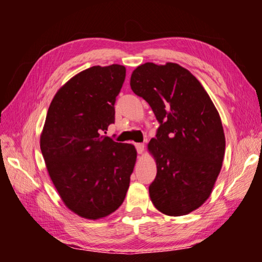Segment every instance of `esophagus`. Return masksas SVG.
I'll return each instance as SVG.
<instances>
[{"label":"esophagus","mask_w":262,"mask_h":262,"mask_svg":"<svg viewBox=\"0 0 262 262\" xmlns=\"http://www.w3.org/2000/svg\"><path fill=\"white\" fill-rule=\"evenodd\" d=\"M136 150H137V154L142 155L144 152V144L143 143H136Z\"/></svg>","instance_id":"obj_1"}]
</instances>
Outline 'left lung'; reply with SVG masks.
<instances>
[{
  "label": "left lung",
  "instance_id": "8db88e82",
  "mask_svg": "<svg viewBox=\"0 0 262 262\" xmlns=\"http://www.w3.org/2000/svg\"><path fill=\"white\" fill-rule=\"evenodd\" d=\"M130 88L161 123L148 143L157 166L149 196L163 214L187 215L210 196L223 164L225 136L219 111L198 78L173 62L139 66Z\"/></svg>",
  "mask_w": 262,
  "mask_h": 262
}]
</instances>
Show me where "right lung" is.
<instances>
[{
    "label": "right lung",
    "mask_w": 262,
    "mask_h": 262,
    "mask_svg": "<svg viewBox=\"0 0 262 262\" xmlns=\"http://www.w3.org/2000/svg\"><path fill=\"white\" fill-rule=\"evenodd\" d=\"M125 77L121 64L94 66L75 75L55 94L40 135L48 174L62 202L86 220L104 219L122 205L134 171V145L101 135L114 122Z\"/></svg>",
    "instance_id": "add662e5"
}]
</instances>
